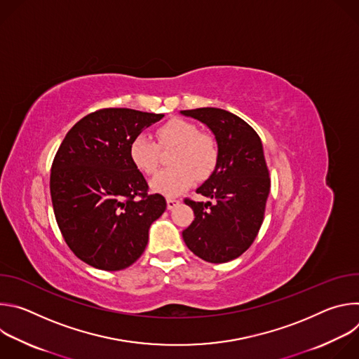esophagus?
<instances>
[{
	"instance_id": "esophagus-1",
	"label": "esophagus",
	"mask_w": 359,
	"mask_h": 359,
	"mask_svg": "<svg viewBox=\"0 0 359 359\" xmlns=\"http://www.w3.org/2000/svg\"><path fill=\"white\" fill-rule=\"evenodd\" d=\"M166 203H168V209H169V210H172V209H175V208L177 206V204H179L180 201H179V200H176V198H168V200H166Z\"/></svg>"
}]
</instances>
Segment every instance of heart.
I'll return each mask as SVG.
<instances>
[{
  "label": "heart",
  "mask_w": 359,
  "mask_h": 359,
  "mask_svg": "<svg viewBox=\"0 0 359 359\" xmlns=\"http://www.w3.org/2000/svg\"><path fill=\"white\" fill-rule=\"evenodd\" d=\"M162 147L176 146L172 155L173 168L159 172L150 180L153 191L173 197L184 191L194 179L212 175L219 159L216 140L190 121L172 119L156 132ZM129 156L133 166L144 175H153L161 162V149L147 135L140 133L130 142Z\"/></svg>",
  "instance_id": "heart-1"
}]
</instances>
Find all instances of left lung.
<instances>
[{"label":"left lung","mask_w":359,"mask_h":359,"mask_svg":"<svg viewBox=\"0 0 359 359\" xmlns=\"http://www.w3.org/2000/svg\"><path fill=\"white\" fill-rule=\"evenodd\" d=\"M180 114L206 125L219 147L215 170L196 189L213 203L184 200L194 220L182 236L201 260L227 263L252 244L264 219L270 177L263 143L248 123L229 111L198 108Z\"/></svg>","instance_id":"left-lung-1"}]
</instances>
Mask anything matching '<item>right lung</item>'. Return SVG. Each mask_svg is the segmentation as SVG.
<instances>
[{"label": "right lung", "mask_w": 359, "mask_h": 359, "mask_svg": "<svg viewBox=\"0 0 359 359\" xmlns=\"http://www.w3.org/2000/svg\"><path fill=\"white\" fill-rule=\"evenodd\" d=\"M163 116L100 109L75 123L57 151L49 180L55 219L74 254L95 269L132 266L147 245L151 223L166 210L162 194H147L129 156L133 137Z\"/></svg>", "instance_id": "right-lung-1"}]
</instances>
